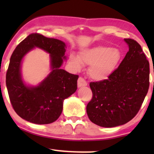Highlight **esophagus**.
<instances>
[{
    "label": "esophagus",
    "mask_w": 154,
    "mask_h": 154,
    "mask_svg": "<svg viewBox=\"0 0 154 154\" xmlns=\"http://www.w3.org/2000/svg\"><path fill=\"white\" fill-rule=\"evenodd\" d=\"M88 85L87 82L84 80L82 77H80L79 80H78V88H81L86 86Z\"/></svg>",
    "instance_id": "esophagus-1"
}]
</instances>
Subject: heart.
Returning <instances> with one entry per match:
<instances>
[{
    "label": "heart",
    "instance_id": "b5f03b06",
    "mask_svg": "<svg viewBox=\"0 0 154 154\" xmlns=\"http://www.w3.org/2000/svg\"><path fill=\"white\" fill-rule=\"evenodd\" d=\"M122 52L109 46H95L80 51L79 56L71 53L69 61L72 66L79 70L83 64L90 66L88 73L94 81H102L116 71L122 60Z\"/></svg>",
    "mask_w": 154,
    "mask_h": 154
}]
</instances>
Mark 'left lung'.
I'll use <instances>...</instances> for the list:
<instances>
[{"mask_svg":"<svg viewBox=\"0 0 154 154\" xmlns=\"http://www.w3.org/2000/svg\"><path fill=\"white\" fill-rule=\"evenodd\" d=\"M129 51L108 78L92 82V99L86 107L92 123L104 128L127 123L135 116L148 92L149 63L137 42L125 38Z\"/></svg>","mask_w":154,"mask_h":154,"instance_id":"1","label":"left lung"}]
</instances>
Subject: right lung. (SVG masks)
Segmentation results:
<instances>
[{
  "instance_id": "right-lung-1",
  "label": "right lung",
  "mask_w": 154,
  "mask_h": 154,
  "mask_svg": "<svg viewBox=\"0 0 154 154\" xmlns=\"http://www.w3.org/2000/svg\"><path fill=\"white\" fill-rule=\"evenodd\" d=\"M35 47L50 54V73L37 86L26 85L21 76L25 55ZM66 44L38 33H31L17 46L6 73V86L14 110L22 119L35 124H49L58 119L63 102L77 90L79 75L61 69L66 60Z\"/></svg>"
}]
</instances>
